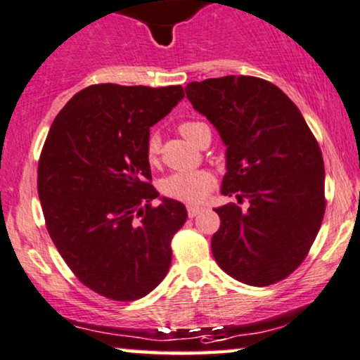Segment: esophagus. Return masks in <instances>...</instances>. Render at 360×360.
I'll return each instance as SVG.
<instances>
[{
	"instance_id": "esophagus-1",
	"label": "esophagus",
	"mask_w": 360,
	"mask_h": 360,
	"mask_svg": "<svg viewBox=\"0 0 360 360\" xmlns=\"http://www.w3.org/2000/svg\"><path fill=\"white\" fill-rule=\"evenodd\" d=\"M204 207L202 205H188V215L189 217H195V215H199L200 212H202Z\"/></svg>"
}]
</instances>
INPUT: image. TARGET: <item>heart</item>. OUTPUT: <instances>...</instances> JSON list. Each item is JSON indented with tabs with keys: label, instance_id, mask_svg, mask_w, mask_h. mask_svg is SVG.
<instances>
[{
	"label": "heart",
	"instance_id": "1",
	"mask_svg": "<svg viewBox=\"0 0 360 360\" xmlns=\"http://www.w3.org/2000/svg\"><path fill=\"white\" fill-rule=\"evenodd\" d=\"M205 127L204 123L199 122H184L179 124V133L186 140L193 143L199 130ZM160 155V138L158 135H151L146 143V158L151 165L158 161ZM214 186V177L207 171H183L172 172L161 183L162 194L167 198L183 200L189 204H199L207 198Z\"/></svg>",
	"mask_w": 360,
	"mask_h": 360
}]
</instances>
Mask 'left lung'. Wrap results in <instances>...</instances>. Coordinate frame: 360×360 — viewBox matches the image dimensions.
Segmentation results:
<instances>
[{"label": "left lung", "mask_w": 360, "mask_h": 360, "mask_svg": "<svg viewBox=\"0 0 360 360\" xmlns=\"http://www.w3.org/2000/svg\"><path fill=\"white\" fill-rule=\"evenodd\" d=\"M186 95L225 145L220 193L247 200L215 209L219 266L250 286L283 280L308 255L324 217V162L298 107L258 77L191 82Z\"/></svg>", "instance_id": "8db88e82"}]
</instances>
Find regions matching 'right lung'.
Wrapping results in <instances>:
<instances>
[{
  "label": "right lung",
  "instance_id": "add662e5",
  "mask_svg": "<svg viewBox=\"0 0 360 360\" xmlns=\"http://www.w3.org/2000/svg\"><path fill=\"white\" fill-rule=\"evenodd\" d=\"M181 85L98 84L57 115L42 148L37 193L47 232L74 275L105 298L135 301L161 283L184 204L150 184V128L181 100Z\"/></svg>",
  "mask_w": 360,
  "mask_h": 360
}]
</instances>
